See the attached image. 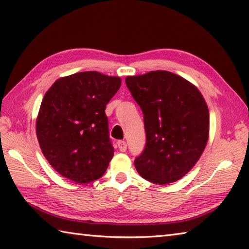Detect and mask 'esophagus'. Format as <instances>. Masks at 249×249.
Returning a JSON list of instances; mask_svg holds the SVG:
<instances>
[{"label": "esophagus", "mask_w": 249, "mask_h": 249, "mask_svg": "<svg viewBox=\"0 0 249 249\" xmlns=\"http://www.w3.org/2000/svg\"><path fill=\"white\" fill-rule=\"evenodd\" d=\"M118 147H119L120 151H122V152H125V151L127 150V143H126L124 140H120V141H118Z\"/></svg>", "instance_id": "obj_1"}]
</instances>
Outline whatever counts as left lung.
<instances>
[{"instance_id":"1","label":"left lung","mask_w":249,"mask_h":249,"mask_svg":"<svg viewBox=\"0 0 249 249\" xmlns=\"http://www.w3.org/2000/svg\"><path fill=\"white\" fill-rule=\"evenodd\" d=\"M142 110L147 142L135 167L157 184L177 181L201 158L209 135L205 99L189 81L168 71H151L125 79Z\"/></svg>"}]
</instances>
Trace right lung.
Listing matches in <instances>:
<instances>
[{"instance_id": "right-lung-1", "label": "right lung", "mask_w": 249, "mask_h": 249, "mask_svg": "<svg viewBox=\"0 0 249 249\" xmlns=\"http://www.w3.org/2000/svg\"><path fill=\"white\" fill-rule=\"evenodd\" d=\"M119 76L97 71L60 77L46 91L36 119L44 157L62 177L87 183L102 177L113 158L106 106Z\"/></svg>"}]
</instances>
